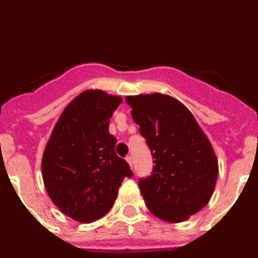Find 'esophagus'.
<instances>
[{
    "label": "esophagus",
    "instance_id": "1",
    "mask_svg": "<svg viewBox=\"0 0 258 258\" xmlns=\"http://www.w3.org/2000/svg\"><path fill=\"white\" fill-rule=\"evenodd\" d=\"M126 161H127V164H129V166H131L132 169H133V159H132V156H127Z\"/></svg>",
    "mask_w": 258,
    "mask_h": 258
}]
</instances>
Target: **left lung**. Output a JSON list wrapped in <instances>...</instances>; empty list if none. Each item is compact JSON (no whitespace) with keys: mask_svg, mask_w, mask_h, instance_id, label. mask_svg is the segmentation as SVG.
Instances as JSON below:
<instances>
[{"mask_svg":"<svg viewBox=\"0 0 258 258\" xmlns=\"http://www.w3.org/2000/svg\"><path fill=\"white\" fill-rule=\"evenodd\" d=\"M126 102L155 159L151 177L140 181L146 206L166 222L187 221L216 187L218 160L211 141L190 109L170 95H127Z\"/></svg>","mask_w":258,"mask_h":258,"instance_id":"8db88e82","label":"left lung"}]
</instances>
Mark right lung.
Wrapping results in <instances>:
<instances>
[{
	"mask_svg": "<svg viewBox=\"0 0 258 258\" xmlns=\"http://www.w3.org/2000/svg\"><path fill=\"white\" fill-rule=\"evenodd\" d=\"M122 98L88 89L74 98L59 116L45 147L41 170L51 202L77 222L90 223L112 208L118 187L132 177L126 161L115 152L109 134Z\"/></svg>",
	"mask_w": 258,
	"mask_h": 258,
	"instance_id": "obj_1",
	"label": "right lung"
}]
</instances>
